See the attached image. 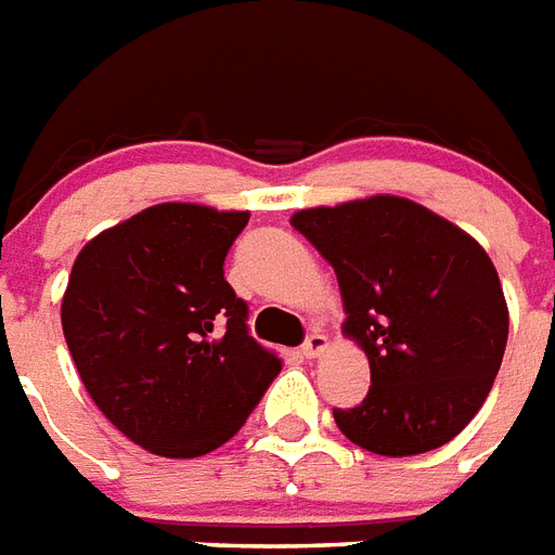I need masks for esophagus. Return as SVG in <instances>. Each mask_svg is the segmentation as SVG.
Returning a JSON list of instances; mask_svg holds the SVG:
<instances>
[{
	"mask_svg": "<svg viewBox=\"0 0 555 555\" xmlns=\"http://www.w3.org/2000/svg\"><path fill=\"white\" fill-rule=\"evenodd\" d=\"M326 347H330V338H326V335H321V332H312V335L304 340L300 352H304L306 358H318V354L326 352Z\"/></svg>",
	"mask_w": 555,
	"mask_h": 555,
	"instance_id": "obj_1",
	"label": "esophagus"
}]
</instances>
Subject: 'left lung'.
Masks as SVG:
<instances>
[{"mask_svg": "<svg viewBox=\"0 0 555 555\" xmlns=\"http://www.w3.org/2000/svg\"><path fill=\"white\" fill-rule=\"evenodd\" d=\"M289 223L338 274L344 335L370 361L366 398L335 410L340 433L389 459L453 441L490 396L507 347V300L487 251L396 194L300 208Z\"/></svg>", "mask_w": 555, "mask_h": 555, "instance_id": "left-lung-1", "label": "left lung"}]
</instances>
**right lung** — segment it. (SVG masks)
Masks as SVG:
<instances>
[{
  "mask_svg": "<svg viewBox=\"0 0 555 555\" xmlns=\"http://www.w3.org/2000/svg\"><path fill=\"white\" fill-rule=\"evenodd\" d=\"M249 211L159 203L100 232L74 260L62 332L100 412L163 459L225 444L281 358L249 335L223 278Z\"/></svg>",
  "mask_w": 555,
  "mask_h": 555,
  "instance_id": "obj_1",
  "label": "right lung"
}]
</instances>
